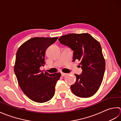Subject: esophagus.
<instances>
[{"instance_id":"1","label":"esophagus","mask_w":121,"mask_h":121,"mask_svg":"<svg viewBox=\"0 0 121 121\" xmlns=\"http://www.w3.org/2000/svg\"><path fill=\"white\" fill-rule=\"evenodd\" d=\"M66 75H67V73H63V72H61V76H63V77H64V76H66Z\"/></svg>"}]
</instances>
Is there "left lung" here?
<instances>
[{
  "label": "left lung",
  "instance_id": "obj_1",
  "mask_svg": "<svg viewBox=\"0 0 121 121\" xmlns=\"http://www.w3.org/2000/svg\"><path fill=\"white\" fill-rule=\"evenodd\" d=\"M60 42L73 51V61H80L81 75L75 74L76 81L71 91L81 98H88L97 92L104 76L105 63L100 43L88 33H71L60 36Z\"/></svg>",
  "mask_w": 121,
  "mask_h": 121
}]
</instances>
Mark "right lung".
I'll return each mask as SVG.
<instances>
[{
  "label": "right lung",
  "mask_w": 121,
  "mask_h": 121,
  "mask_svg": "<svg viewBox=\"0 0 121 121\" xmlns=\"http://www.w3.org/2000/svg\"><path fill=\"white\" fill-rule=\"evenodd\" d=\"M57 39L35 37L22 44L17 51L14 73L22 91L33 101L47 102L55 94V85L60 73L50 74L40 68L45 64L47 48Z\"/></svg>",
  "instance_id": "1"
}]
</instances>
